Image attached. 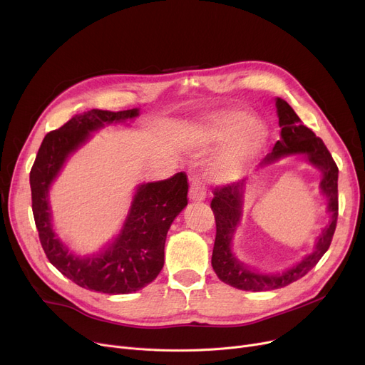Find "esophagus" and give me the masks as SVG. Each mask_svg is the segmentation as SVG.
Wrapping results in <instances>:
<instances>
[{
	"label": "esophagus",
	"mask_w": 365,
	"mask_h": 365,
	"mask_svg": "<svg viewBox=\"0 0 365 365\" xmlns=\"http://www.w3.org/2000/svg\"><path fill=\"white\" fill-rule=\"evenodd\" d=\"M205 187L201 182V178L198 174H194L191 179V187H189V200L192 201H202L205 200Z\"/></svg>",
	"instance_id": "obj_1"
}]
</instances>
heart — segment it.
Masks as SVG:
<instances>
[{"label":"heart","instance_id":"1","mask_svg":"<svg viewBox=\"0 0 365 365\" xmlns=\"http://www.w3.org/2000/svg\"><path fill=\"white\" fill-rule=\"evenodd\" d=\"M209 135L213 140H225L232 135L228 146L222 150L210 167V176L213 179L230 180L239 176L246 164L258 153L265 128L259 120L250 119L245 110L232 108L215 118Z\"/></svg>","mask_w":365,"mask_h":365}]
</instances>
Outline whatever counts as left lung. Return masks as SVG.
I'll return each mask as SVG.
<instances>
[{
    "label": "left lung",
    "instance_id": "8db88e82",
    "mask_svg": "<svg viewBox=\"0 0 365 365\" xmlns=\"http://www.w3.org/2000/svg\"><path fill=\"white\" fill-rule=\"evenodd\" d=\"M277 116L280 125V140L274 145L273 152L268 153L261 161V167L272 164L280 158L289 155H306L310 164L322 171L321 189L328 198V212L331 213V222L322 230L318 237L313 253L304 257L289 270L277 274L257 273L237 259L231 252V240L242 217V204L246 180L234 182L224 186H216L210 207L216 220V237L212 255V267L217 277L227 284L243 291H272L287 287V284L306 276L312 268L319 262L324 253L328 250L332 235H334L337 216H339V168L324 141L316 137L314 133L303 125L292 107L277 98Z\"/></svg>",
    "mask_w": 365,
    "mask_h": 365
}]
</instances>
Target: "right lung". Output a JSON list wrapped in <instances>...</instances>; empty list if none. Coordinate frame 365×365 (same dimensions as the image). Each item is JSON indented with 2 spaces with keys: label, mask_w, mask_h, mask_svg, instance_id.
Masks as SVG:
<instances>
[{
  "label": "right lung",
  "mask_w": 365,
  "mask_h": 365,
  "mask_svg": "<svg viewBox=\"0 0 365 365\" xmlns=\"http://www.w3.org/2000/svg\"><path fill=\"white\" fill-rule=\"evenodd\" d=\"M135 116L138 108L122 112L92 108L73 116L59 130L46 134L29 173L33 215L47 259L78 287L103 294L135 292L160 274L167 232L187 204L186 174L180 171L167 180L140 185L118 239L92 257H76L58 239L47 195L67 158L85 143L89 133Z\"/></svg>",
  "instance_id": "right-lung-1"
}]
</instances>
